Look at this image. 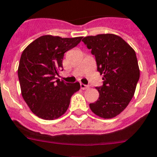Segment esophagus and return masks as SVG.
Masks as SVG:
<instances>
[{
  "label": "esophagus",
  "mask_w": 157,
  "mask_h": 157,
  "mask_svg": "<svg viewBox=\"0 0 157 157\" xmlns=\"http://www.w3.org/2000/svg\"><path fill=\"white\" fill-rule=\"evenodd\" d=\"M80 87H81V89H82V90H86V89H88V88H89V86H88V85H85V84L83 83H81L80 84Z\"/></svg>",
  "instance_id": "obj_1"
}]
</instances>
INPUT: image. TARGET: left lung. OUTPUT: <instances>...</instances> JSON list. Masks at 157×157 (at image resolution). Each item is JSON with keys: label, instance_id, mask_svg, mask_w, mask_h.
<instances>
[{"label": "left lung", "instance_id": "1", "mask_svg": "<svg viewBox=\"0 0 157 157\" xmlns=\"http://www.w3.org/2000/svg\"><path fill=\"white\" fill-rule=\"evenodd\" d=\"M95 57L97 70L103 74V82L96 89L99 97L90 103L99 117L111 119L121 113L134 95L140 79L136 52L122 37L107 33L88 36L82 40Z\"/></svg>", "mask_w": 157, "mask_h": 157}]
</instances>
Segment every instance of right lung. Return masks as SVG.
I'll return each mask as SVG.
<instances>
[{"instance_id":"1","label":"right lung","mask_w":157,"mask_h":157,"mask_svg":"<svg viewBox=\"0 0 157 157\" xmlns=\"http://www.w3.org/2000/svg\"><path fill=\"white\" fill-rule=\"evenodd\" d=\"M82 37L62 38L44 35L30 43L21 56L17 75L21 94L32 112L43 120L60 117L71 98L80 89L78 82L68 83L56 78L63 71L64 54L75 47Z\"/></svg>"}]
</instances>
